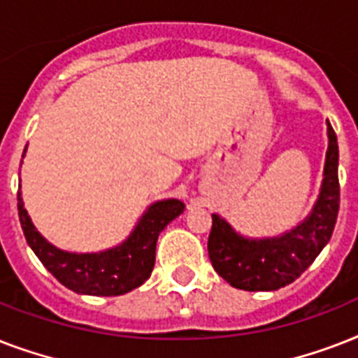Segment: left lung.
<instances>
[{"label": "left lung", "instance_id": "obj_1", "mask_svg": "<svg viewBox=\"0 0 358 358\" xmlns=\"http://www.w3.org/2000/svg\"><path fill=\"white\" fill-rule=\"evenodd\" d=\"M329 150L323 185L316 206L305 223L273 239H243L227 221L212 215L208 256L213 269L234 288L271 292L294 282L308 269L333 236L340 210L338 143L327 124Z\"/></svg>", "mask_w": 358, "mask_h": 358}]
</instances>
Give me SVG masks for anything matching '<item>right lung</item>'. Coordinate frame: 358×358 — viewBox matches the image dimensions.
I'll return each instance as SVG.
<instances>
[{"instance_id": "1", "label": "right lung", "mask_w": 358, "mask_h": 358, "mask_svg": "<svg viewBox=\"0 0 358 358\" xmlns=\"http://www.w3.org/2000/svg\"><path fill=\"white\" fill-rule=\"evenodd\" d=\"M25 152V150H24ZM184 212V202L162 201L152 204L134 234L120 247L100 255H74L55 249L35 230L25 212L18 187V215L27 243L42 266L76 294L122 295L150 277L156 262L157 236L174 217Z\"/></svg>"}]
</instances>
